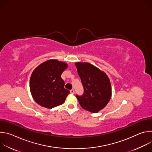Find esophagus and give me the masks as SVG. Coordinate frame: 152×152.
<instances>
[{
  "label": "esophagus",
  "instance_id": "1",
  "mask_svg": "<svg viewBox=\"0 0 152 152\" xmlns=\"http://www.w3.org/2000/svg\"><path fill=\"white\" fill-rule=\"evenodd\" d=\"M70 93L72 94H75V90H74L73 89L71 90H70Z\"/></svg>",
  "mask_w": 152,
  "mask_h": 152
}]
</instances>
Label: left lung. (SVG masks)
<instances>
[{
	"label": "left lung",
	"instance_id": "left-lung-1",
	"mask_svg": "<svg viewBox=\"0 0 152 152\" xmlns=\"http://www.w3.org/2000/svg\"><path fill=\"white\" fill-rule=\"evenodd\" d=\"M75 66L84 90L83 94L76 95V98L83 109L97 113L111 99L112 89L110 79L104 72L90 63L77 62Z\"/></svg>",
	"mask_w": 152,
	"mask_h": 152
}]
</instances>
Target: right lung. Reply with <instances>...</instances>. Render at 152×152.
<instances>
[{
    "label": "right lung",
    "instance_id": "add662e5",
    "mask_svg": "<svg viewBox=\"0 0 152 152\" xmlns=\"http://www.w3.org/2000/svg\"><path fill=\"white\" fill-rule=\"evenodd\" d=\"M67 67L66 63L50 59L35 69L30 78L29 86L32 96L38 104L51 109L65 102L70 91L64 88L61 74Z\"/></svg>",
    "mask_w": 152,
    "mask_h": 152
}]
</instances>
